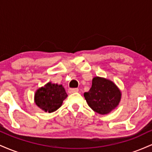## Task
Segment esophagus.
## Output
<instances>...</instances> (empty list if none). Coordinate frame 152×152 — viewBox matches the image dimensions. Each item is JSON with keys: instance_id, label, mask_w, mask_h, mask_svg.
<instances>
[{"instance_id": "34e87169", "label": "esophagus", "mask_w": 152, "mask_h": 152, "mask_svg": "<svg viewBox=\"0 0 152 152\" xmlns=\"http://www.w3.org/2000/svg\"><path fill=\"white\" fill-rule=\"evenodd\" d=\"M78 91V88H69V94H74L76 93V92Z\"/></svg>"}]
</instances>
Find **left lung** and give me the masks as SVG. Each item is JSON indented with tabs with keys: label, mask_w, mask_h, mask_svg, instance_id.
Masks as SVG:
<instances>
[{
	"label": "left lung",
	"mask_w": 152,
	"mask_h": 152,
	"mask_svg": "<svg viewBox=\"0 0 152 152\" xmlns=\"http://www.w3.org/2000/svg\"><path fill=\"white\" fill-rule=\"evenodd\" d=\"M83 96L91 109L99 114L105 115L118 106L121 92L112 81L96 76L92 79L91 88Z\"/></svg>",
	"instance_id": "obj_1"
}]
</instances>
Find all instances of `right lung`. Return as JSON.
Wrapping results in <instances>:
<instances>
[{"label":"right lung","instance_id":"obj_1","mask_svg":"<svg viewBox=\"0 0 152 152\" xmlns=\"http://www.w3.org/2000/svg\"><path fill=\"white\" fill-rule=\"evenodd\" d=\"M67 96L65 88L61 84L48 82L36 90L34 102L43 111L52 113L62 106L63 102Z\"/></svg>","mask_w":152,"mask_h":152}]
</instances>
